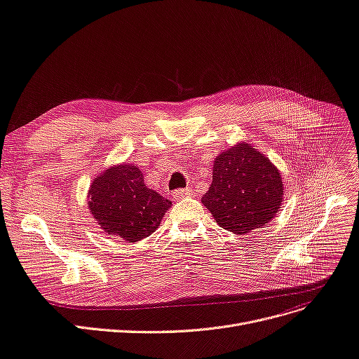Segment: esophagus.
<instances>
[{"instance_id":"1","label":"esophagus","mask_w":359,"mask_h":359,"mask_svg":"<svg viewBox=\"0 0 359 359\" xmlns=\"http://www.w3.org/2000/svg\"><path fill=\"white\" fill-rule=\"evenodd\" d=\"M194 194H192V189H179V191H176L175 194H173V198L175 199H183V198H188V196H192Z\"/></svg>"}]
</instances>
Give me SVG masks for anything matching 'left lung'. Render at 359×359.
<instances>
[{"label":"left lung","instance_id":"1","mask_svg":"<svg viewBox=\"0 0 359 359\" xmlns=\"http://www.w3.org/2000/svg\"><path fill=\"white\" fill-rule=\"evenodd\" d=\"M282 173L251 144L238 142L217 155L202 204L215 223L235 235L267 226L283 202Z\"/></svg>","mask_w":359,"mask_h":359}]
</instances>
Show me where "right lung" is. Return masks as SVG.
<instances>
[{
    "label": "right lung",
    "instance_id": "1",
    "mask_svg": "<svg viewBox=\"0 0 359 359\" xmlns=\"http://www.w3.org/2000/svg\"><path fill=\"white\" fill-rule=\"evenodd\" d=\"M88 207L105 233L135 243L157 230L171 202L148 188L137 165L123 163L93 179Z\"/></svg>",
    "mask_w": 359,
    "mask_h": 359
}]
</instances>
